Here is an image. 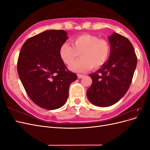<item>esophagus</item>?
<instances>
[{"mask_svg": "<svg viewBox=\"0 0 150 150\" xmlns=\"http://www.w3.org/2000/svg\"><path fill=\"white\" fill-rule=\"evenodd\" d=\"M83 77H84V75H83V74H78V78H79V79H81V78H83Z\"/></svg>", "mask_w": 150, "mask_h": 150, "instance_id": "esophagus-1", "label": "esophagus"}]
</instances>
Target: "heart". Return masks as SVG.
<instances>
[{
  "label": "heart",
  "instance_id": "obj_1",
  "mask_svg": "<svg viewBox=\"0 0 150 150\" xmlns=\"http://www.w3.org/2000/svg\"><path fill=\"white\" fill-rule=\"evenodd\" d=\"M73 46L69 42L63 44L59 49V55L65 64L69 65L80 54L81 59L70 66L74 72H84L103 66L110 55V44L106 40L94 35L84 34L72 39Z\"/></svg>",
  "mask_w": 150,
  "mask_h": 150
}]
</instances>
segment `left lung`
<instances>
[{"label": "left lung", "mask_w": 150, "mask_h": 150, "mask_svg": "<svg viewBox=\"0 0 150 150\" xmlns=\"http://www.w3.org/2000/svg\"><path fill=\"white\" fill-rule=\"evenodd\" d=\"M108 39L110 57L96 72L89 74L93 83L86 92L89 101L99 107L112 106L124 96L137 64V55L128 39L115 33Z\"/></svg>", "instance_id": "1"}]
</instances>
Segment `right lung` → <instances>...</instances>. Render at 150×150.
<instances>
[{"label":"right lung","mask_w":150,"mask_h":150,"mask_svg":"<svg viewBox=\"0 0 150 150\" xmlns=\"http://www.w3.org/2000/svg\"><path fill=\"white\" fill-rule=\"evenodd\" d=\"M67 39L65 30H46L27 40L19 53L17 72L22 84L31 100L46 110L64 105L70 84L78 79L59 55Z\"/></svg>","instance_id":"add662e5"}]
</instances>
